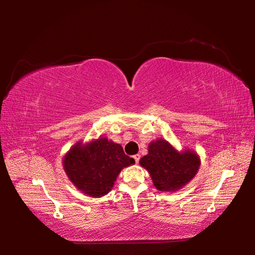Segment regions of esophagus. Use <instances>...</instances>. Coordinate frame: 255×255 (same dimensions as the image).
Listing matches in <instances>:
<instances>
[{"label": "esophagus", "mask_w": 255, "mask_h": 255, "mask_svg": "<svg viewBox=\"0 0 255 255\" xmlns=\"http://www.w3.org/2000/svg\"><path fill=\"white\" fill-rule=\"evenodd\" d=\"M133 159H135V162L136 163H138V162H139V158H140V155L139 154H136V155H133Z\"/></svg>", "instance_id": "1"}]
</instances>
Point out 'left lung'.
<instances>
[{
	"label": "left lung",
	"mask_w": 255,
	"mask_h": 255,
	"mask_svg": "<svg viewBox=\"0 0 255 255\" xmlns=\"http://www.w3.org/2000/svg\"><path fill=\"white\" fill-rule=\"evenodd\" d=\"M200 163L195 150H178L163 138L150 141L147 155L139 159L140 166L148 172L155 188L163 192H175L184 188L196 176Z\"/></svg>",
	"instance_id": "obj_1"
}]
</instances>
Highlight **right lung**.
<instances>
[{"instance_id": "obj_1", "label": "right lung", "mask_w": 255, "mask_h": 255, "mask_svg": "<svg viewBox=\"0 0 255 255\" xmlns=\"http://www.w3.org/2000/svg\"><path fill=\"white\" fill-rule=\"evenodd\" d=\"M132 164L135 159L124 153L122 145L107 137L77 141L63 157L68 180L79 191L93 198L109 193L122 170Z\"/></svg>"}]
</instances>
